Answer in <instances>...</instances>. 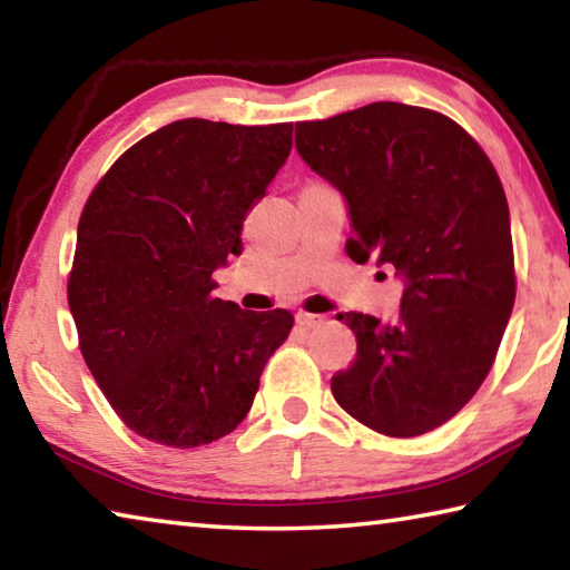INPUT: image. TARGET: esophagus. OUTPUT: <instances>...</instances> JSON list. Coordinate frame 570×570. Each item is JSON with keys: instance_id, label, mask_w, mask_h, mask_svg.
<instances>
[{"instance_id": "1", "label": "esophagus", "mask_w": 570, "mask_h": 570, "mask_svg": "<svg viewBox=\"0 0 570 570\" xmlns=\"http://www.w3.org/2000/svg\"><path fill=\"white\" fill-rule=\"evenodd\" d=\"M296 324L302 326V330H314V326L322 324V316L316 314H306V312H298L296 314Z\"/></svg>"}]
</instances>
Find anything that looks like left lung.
Instances as JSON below:
<instances>
[{
  "label": "left lung",
  "mask_w": 570,
  "mask_h": 570,
  "mask_svg": "<svg viewBox=\"0 0 570 570\" xmlns=\"http://www.w3.org/2000/svg\"><path fill=\"white\" fill-rule=\"evenodd\" d=\"M296 150L344 196L352 262L377 258L404 282L390 324L336 314L356 356L332 377L334 400L382 435H424L472 400L513 312L503 183L455 120L402 102L296 122Z\"/></svg>",
  "instance_id": "obj_1"
}]
</instances>
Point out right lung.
I'll list each match as a JSON object with an SVG mask.
<instances>
[{
    "label": "right lung",
    "instance_id": "right-lung-1",
    "mask_svg": "<svg viewBox=\"0 0 570 570\" xmlns=\"http://www.w3.org/2000/svg\"><path fill=\"white\" fill-rule=\"evenodd\" d=\"M292 130L176 120L125 150L85 204L67 302L85 364L140 438L180 450L226 438L292 332L286 308L214 296Z\"/></svg>",
    "mask_w": 570,
    "mask_h": 570
}]
</instances>
